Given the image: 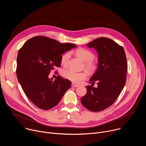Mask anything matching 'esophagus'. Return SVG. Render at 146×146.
Listing matches in <instances>:
<instances>
[{"label": "esophagus", "instance_id": "esophagus-1", "mask_svg": "<svg viewBox=\"0 0 146 146\" xmlns=\"http://www.w3.org/2000/svg\"><path fill=\"white\" fill-rule=\"evenodd\" d=\"M79 86L77 85V84H74V83H72V87H74V88H76V87H78Z\"/></svg>", "mask_w": 146, "mask_h": 146}]
</instances>
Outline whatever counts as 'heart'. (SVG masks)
Masks as SVG:
<instances>
[{
    "instance_id": "b5f03b06",
    "label": "heart",
    "mask_w": 146,
    "mask_h": 146,
    "mask_svg": "<svg viewBox=\"0 0 146 146\" xmlns=\"http://www.w3.org/2000/svg\"><path fill=\"white\" fill-rule=\"evenodd\" d=\"M75 53L76 55L83 62H85V67L90 72H92L95 69V65L92 60L94 58V54L88 50L80 48ZM70 58V54L66 52L61 56V64L64 66H66ZM62 75L64 78L76 83L79 84L82 81L85 80L87 77V74L85 72H76L72 69H65L62 72Z\"/></svg>"
}]
</instances>
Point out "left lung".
<instances>
[{"mask_svg":"<svg viewBox=\"0 0 146 146\" xmlns=\"http://www.w3.org/2000/svg\"><path fill=\"white\" fill-rule=\"evenodd\" d=\"M87 46L97 51L98 64L81 102L88 110L97 112L112 105L121 92L127 80V61L123 48L110 38H98ZM95 82L97 88L93 87Z\"/></svg>","mask_w":146,"mask_h":146,"instance_id":"1","label":"left lung"}]
</instances>
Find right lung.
<instances>
[{
    "mask_svg": "<svg viewBox=\"0 0 146 146\" xmlns=\"http://www.w3.org/2000/svg\"><path fill=\"white\" fill-rule=\"evenodd\" d=\"M76 47L44 36H35L19 50L16 70L18 81L27 96L37 108L52 109L70 88L69 80L58 76L53 80L48 76L54 67L60 66L62 54Z\"/></svg>",
    "mask_w": 146,
    "mask_h": 146,
    "instance_id": "right-lung-1",
    "label": "right lung"
}]
</instances>
